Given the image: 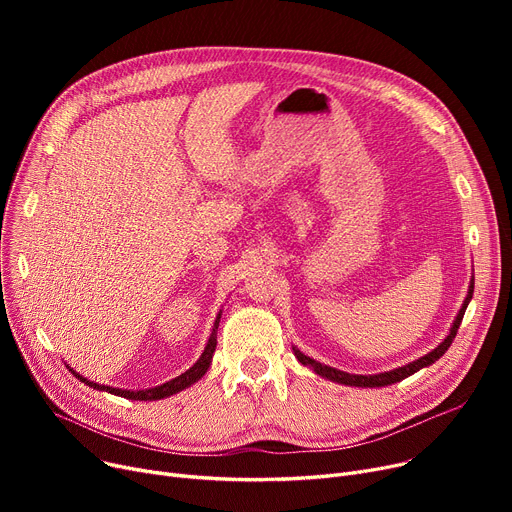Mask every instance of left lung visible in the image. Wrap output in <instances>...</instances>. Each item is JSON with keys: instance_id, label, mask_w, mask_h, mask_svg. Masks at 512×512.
<instances>
[{"instance_id": "8db88e82", "label": "left lung", "mask_w": 512, "mask_h": 512, "mask_svg": "<svg viewBox=\"0 0 512 512\" xmlns=\"http://www.w3.org/2000/svg\"><path fill=\"white\" fill-rule=\"evenodd\" d=\"M471 297H473V280H471V286H469L467 299H465V303H463V307H461L459 315H456V319H454V326L450 328V334L444 338V342H442L440 346H436L432 353H427L425 357H421V359H417V361H413V363H409V365H405V367H398V369H394V371L375 373V375H355V373H346V371H340V369L328 367V365H324V363H317V361L309 359L307 355H303L301 351H297V348H292V351H294V355H297V359H299L305 367H311L315 373H319V375H321V378H328V380L338 382V384H346V386H361V388H380V386L396 384V382H400V380L409 378L411 373H415V371H419V369H423V367H427V365L436 363V361H438V359L448 351V346L452 344V340H454L456 332H459V328H461V321H463V315H465V309H467V305H469Z\"/></svg>"}]
</instances>
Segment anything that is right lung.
Segmentation results:
<instances>
[{"instance_id": "obj_1", "label": "right lung", "mask_w": 512, "mask_h": 512, "mask_svg": "<svg viewBox=\"0 0 512 512\" xmlns=\"http://www.w3.org/2000/svg\"><path fill=\"white\" fill-rule=\"evenodd\" d=\"M218 326H220V315H218V319H215L213 332H211V336H209V340H207V346H205L203 355L199 357V361H197L191 369L184 371L182 375H178V378H174V380H170V382H166V384H161V386L149 388V390H120V388H110V386L89 382L87 378H83V375H78V373L72 371V369H70V371L76 375V378H78L80 382H85V384L91 386V388L105 390V392L118 394V396L130 398V400H159V398H166V396H172V394H176V392L188 388V386L195 384L197 380L203 378L205 371L209 369V363H211V357H213V351H215V344H218Z\"/></svg>"}]
</instances>
